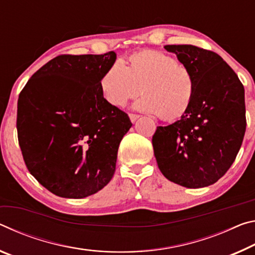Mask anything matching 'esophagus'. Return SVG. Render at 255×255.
<instances>
[{
    "label": "esophagus",
    "mask_w": 255,
    "mask_h": 255,
    "mask_svg": "<svg viewBox=\"0 0 255 255\" xmlns=\"http://www.w3.org/2000/svg\"><path fill=\"white\" fill-rule=\"evenodd\" d=\"M128 118H130V121H131L132 123H134L135 121H136L137 119H139V115H136V114H130V115H128Z\"/></svg>",
    "instance_id": "obj_1"
}]
</instances>
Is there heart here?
Segmentation results:
<instances>
[{
    "label": "heart",
    "instance_id": "1",
    "mask_svg": "<svg viewBox=\"0 0 255 255\" xmlns=\"http://www.w3.org/2000/svg\"><path fill=\"white\" fill-rule=\"evenodd\" d=\"M104 99L113 107H124L137 95L134 107L173 121L184 116L193 104L197 82L193 73L176 58L155 49L132 54L125 66L116 61L100 79Z\"/></svg>",
    "mask_w": 255,
    "mask_h": 255
}]
</instances>
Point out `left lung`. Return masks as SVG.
<instances>
[{"label":"left lung","mask_w":255,"mask_h":255,"mask_svg":"<svg viewBox=\"0 0 255 255\" xmlns=\"http://www.w3.org/2000/svg\"><path fill=\"white\" fill-rule=\"evenodd\" d=\"M195 78L197 93L184 116L157 127L153 152L162 175L178 185L214 184L235 160L246 128L244 87L218 54L193 45H166Z\"/></svg>","instance_id":"obj_1"}]
</instances>
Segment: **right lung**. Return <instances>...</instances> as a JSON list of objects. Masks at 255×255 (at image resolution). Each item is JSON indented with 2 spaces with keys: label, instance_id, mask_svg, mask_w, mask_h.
<instances>
[{
  "label": "right lung",
  "instance_id": "obj_1",
  "mask_svg": "<svg viewBox=\"0 0 255 255\" xmlns=\"http://www.w3.org/2000/svg\"><path fill=\"white\" fill-rule=\"evenodd\" d=\"M115 61V52L60 55L33 73L19 95L16 130L23 160L57 197H89L115 173L120 142L132 127L100 90V79Z\"/></svg>",
  "mask_w": 255,
  "mask_h": 255
}]
</instances>
